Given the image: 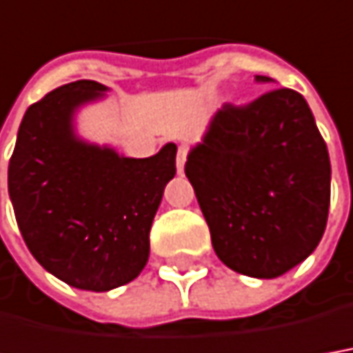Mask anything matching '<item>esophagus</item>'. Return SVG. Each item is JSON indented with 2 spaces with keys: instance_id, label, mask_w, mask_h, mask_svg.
<instances>
[{
  "instance_id": "1",
  "label": "esophagus",
  "mask_w": 353,
  "mask_h": 353,
  "mask_svg": "<svg viewBox=\"0 0 353 353\" xmlns=\"http://www.w3.org/2000/svg\"><path fill=\"white\" fill-rule=\"evenodd\" d=\"M185 160H187V148H185V146H179V148H177V160H176L177 174H179V176L183 174V168H185Z\"/></svg>"
}]
</instances>
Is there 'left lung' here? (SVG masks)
<instances>
[{
  "label": "left lung",
  "instance_id": "8db88e82",
  "mask_svg": "<svg viewBox=\"0 0 353 353\" xmlns=\"http://www.w3.org/2000/svg\"><path fill=\"white\" fill-rule=\"evenodd\" d=\"M185 176L218 259L239 274L282 276L325 234L328 150L305 98L292 88L268 90L247 106L224 104L189 150Z\"/></svg>",
  "mask_w": 353,
  "mask_h": 353
}]
</instances>
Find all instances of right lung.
Returning <instances> with one entry per match:
<instances>
[{
	"label": "right lung",
	"mask_w": 353,
	"mask_h": 353,
	"mask_svg": "<svg viewBox=\"0 0 353 353\" xmlns=\"http://www.w3.org/2000/svg\"><path fill=\"white\" fill-rule=\"evenodd\" d=\"M106 90L96 81H75L32 104L7 172L17 224L32 257L69 286L90 292L141 274L164 187L176 176L174 143L150 158H127L77 135V110Z\"/></svg>",
	"instance_id": "right-lung-1"
}]
</instances>
